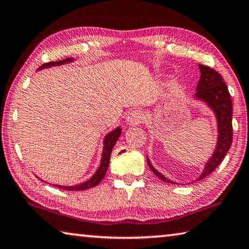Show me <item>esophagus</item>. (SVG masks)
Instances as JSON below:
<instances>
[{
    "label": "esophagus",
    "mask_w": 249,
    "mask_h": 249,
    "mask_svg": "<svg viewBox=\"0 0 249 249\" xmlns=\"http://www.w3.org/2000/svg\"><path fill=\"white\" fill-rule=\"evenodd\" d=\"M144 120L143 114H142L141 110H132L131 113L126 116V123L129 126H135L141 124Z\"/></svg>",
    "instance_id": "esophagus-1"
}]
</instances>
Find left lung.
<instances>
[{
    "mask_svg": "<svg viewBox=\"0 0 249 249\" xmlns=\"http://www.w3.org/2000/svg\"><path fill=\"white\" fill-rule=\"evenodd\" d=\"M198 68L200 71V78L198 84H197L196 93L193 97H194V100L207 105V107L213 110L217 122L218 135H217L215 151L212 154L210 160L206 161L203 173L196 180L205 178L215 171V168L222 163L227 152L230 151L232 142V104L227 86L220 74L217 73L215 70L200 64ZM147 163L151 171L160 179L165 181V183L177 184L176 181L168 179L167 177L160 174L149 161L148 156Z\"/></svg>",
    "mask_w": 249,
    "mask_h": 249,
    "instance_id": "left-lung-1",
    "label": "left lung"
}]
</instances>
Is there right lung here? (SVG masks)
<instances>
[{"label": "right lung", "mask_w": 249, "mask_h": 249, "mask_svg": "<svg viewBox=\"0 0 249 249\" xmlns=\"http://www.w3.org/2000/svg\"><path fill=\"white\" fill-rule=\"evenodd\" d=\"M74 58H66V60L63 61H56V62H50V63H45L43 64L39 70L43 69H49L52 68V66H58V65H63V64H68V63L73 62ZM122 134V128L118 126V127L114 128L113 131H110L109 133L106 134V136L104 137L103 140V153H102V159H101V163L100 166H98L97 171L94 173V175L90 177L89 179L83 181V183L76 184V185H71V186H64V185H56L53 184V186L61 188V189H66V191H85V189L92 188L94 186H97L98 184L101 183L102 179L104 178V176L107 172L108 165H109V159H110V153H112L114 146H115L117 140L120 139ZM37 177V176H36ZM39 179V177H37Z\"/></svg>", "instance_id": "obj_1"}]
</instances>
